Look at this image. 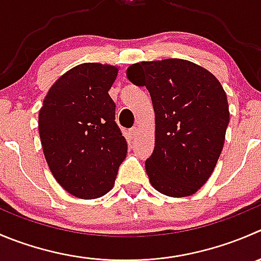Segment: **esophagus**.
<instances>
[{
	"mask_svg": "<svg viewBox=\"0 0 261 261\" xmlns=\"http://www.w3.org/2000/svg\"><path fill=\"white\" fill-rule=\"evenodd\" d=\"M136 134H138V126H134V127H131L128 130V138L134 139L136 136Z\"/></svg>",
	"mask_w": 261,
	"mask_h": 261,
	"instance_id": "obj_1",
	"label": "esophagus"
}]
</instances>
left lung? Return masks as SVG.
Listing matches in <instances>:
<instances>
[{
	"mask_svg": "<svg viewBox=\"0 0 261 261\" xmlns=\"http://www.w3.org/2000/svg\"><path fill=\"white\" fill-rule=\"evenodd\" d=\"M127 77L145 85L155 112V145L145 161L151 186L172 198L195 194L223 149L229 122L223 87L208 70L179 58L134 63Z\"/></svg>",
	"mask_w": 261,
	"mask_h": 261,
	"instance_id": "8db88e82",
	"label": "left lung"
}]
</instances>
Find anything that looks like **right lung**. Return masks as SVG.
Here are the masks:
<instances>
[{
	"instance_id": "right-lung-1",
	"label": "right lung",
	"mask_w": 261,
	"mask_h": 261,
	"mask_svg": "<svg viewBox=\"0 0 261 261\" xmlns=\"http://www.w3.org/2000/svg\"><path fill=\"white\" fill-rule=\"evenodd\" d=\"M118 69L82 63L50 87L39 111V136L56 181L80 199L111 191L127 143L115 121L108 94Z\"/></svg>"
}]
</instances>
